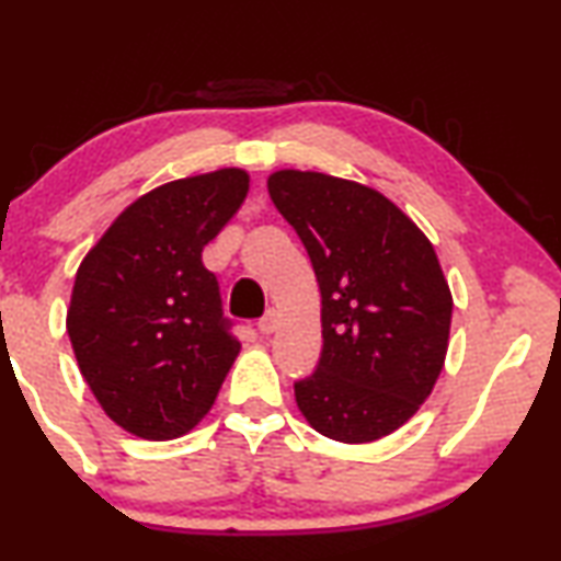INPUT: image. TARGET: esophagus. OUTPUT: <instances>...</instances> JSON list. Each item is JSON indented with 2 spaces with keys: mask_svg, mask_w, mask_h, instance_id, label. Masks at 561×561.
Instances as JSON below:
<instances>
[{
  "mask_svg": "<svg viewBox=\"0 0 561 561\" xmlns=\"http://www.w3.org/2000/svg\"><path fill=\"white\" fill-rule=\"evenodd\" d=\"M257 329H260V334H265V336H271L275 329H278V313H275L273 309L265 313L263 319L257 321Z\"/></svg>",
  "mask_w": 561,
  "mask_h": 561,
  "instance_id": "34e87169",
  "label": "esophagus"
}]
</instances>
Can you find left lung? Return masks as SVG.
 Listing matches in <instances>:
<instances>
[{
	"mask_svg": "<svg viewBox=\"0 0 561 561\" xmlns=\"http://www.w3.org/2000/svg\"><path fill=\"white\" fill-rule=\"evenodd\" d=\"M321 290L324 347L296 403L319 434L382 439L432 393L449 347L451 294L426 234L363 183L313 171L267 179Z\"/></svg>",
	"mask_w": 561,
	"mask_h": 561,
	"instance_id": "8db88e82",
	"label": "left lung"
}]
</instances>
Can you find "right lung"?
<instances>
[{"mask_svg":"<svg viewBox=\"0 0 561 561\" xmlns=\"http://www.w3.org/2000/svg\"><path fill=\"white\" fill-rule=\"evenodd\" d=\"M248 188L242 168L163 183L81 260L66 317L76 363L106 416L140 439L188 434L240 355L202 250Z\"/></svg>","mask_w":561,"mask_h":561,"instance_id":"obj_1","label":"right lung"}]
</instances>
